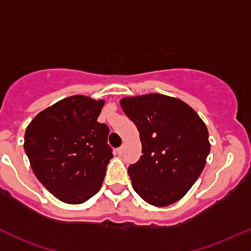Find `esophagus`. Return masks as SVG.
Returning <instances> with one entry per match:
<instances>
[{
    "label": "esophagus",
    "instance_id": "1",
    "mask_svg": "<svg viewBox=\"0 0 251 251\" xmlns=\"http://www.w3.org/2000/svg\"><path fill=\"white\" fill-rule=\"evenodd\" d=\"M117 152H118V155H123L124 153V147H120V148H118L117 149Z\"/></svg>",
    "mask_w": 251,
    "mask_h": 251
}]
</instances>
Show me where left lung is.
I'll list each match as a JSON object with an SVG mask.
<instances>
[{"mask_svg":"<svg viewBox=\"0 0 251 251\" xmlns=\"http://www.w3.org/2000/svg\"><path fill=\"white\" fill-rule=\"evenodd\" d=\"M124 113L142 140L138 162L128 167L143 200L163 207L180 200L198 180L210 153L208 131L194 109L162 94L124 98Z\"/></svg>","mask_w":251,"mask_h":251,"instance_id":"obj_1","label":"left lung"}]
</instances>
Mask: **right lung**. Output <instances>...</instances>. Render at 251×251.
<instances>
[{"mask_svg":"<svg viewBox=\"0 0 251 251\" xmlns=\"http://www.w3.org/2000/svg\"><path fill=\"white\" fill-rule=\"evenodd\" d=\"M102 100L75 95L44 109L25 133V152L38 180L60 201L82 203L102 186L113 157L109 128L98 121Z\"/></svg>","mask_w":251,"mask_h":251,"instance_id":"add662e5","label":"right lung"}]
</instances>
